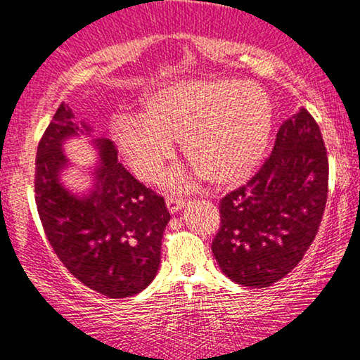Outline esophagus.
Instances as JSON below:
<instances>
[{
	"instance_id": "esophagus-1",
	"label": "esophagus",
	"mask_w": 360,
	"mask_h": 360,
	"mask_svg": "<svg viewBox=\"0 0 360 360\" xmlns=\"http://www.w3.org/2000/svg\"><path fill=\"white\" fill-rule=\"evenodd\" d=\"M186 200L182 199V197H176V195H168L166 197V207H168V210L171 214H176V212L181 210L182 207H184Z\"/></svg>"
}]
</instances>
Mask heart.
<instances>
[{
	"label": "heart",
	"instance_id": "obj_1",
	"mask_svg": "<svg viewBox=\"0 0 360 360\" xmlns=\"http://www.w3.org/2000/svg\"><path fill=\"white\" fill-rule=\"evenodd\" d=\"M272 109L259 89L230 79H191L145 101L139 117H120L114 141L140 179L155 182L182 140L187 161L212 186H235L264 158Z\"/></svg>",
	"mask_w": 360,
	"mask_h": 360
}]
</instances>
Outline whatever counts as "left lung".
I'll return each instance as SVG.
<instances>
[{
	"label": "left lung",
	"instance_id": "1",
	"mask_svg": "<svg viewBox=\"0 0 360 360\" xmlns=\"http://www.w3.org/2000/svg\"><path fill=\"white\" fill-rule=\"evenodd\" d=\"M328 197V156L307 109L287 119L274 150L245 186L220 200L212 241L220 269L245 287H269L303 259Z\"/></svg>",
	"mask_w": 360,
	"mask_h": 360
}]
</instances>
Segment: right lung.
Segmentation results:
<instances>
[{"instance_id": "1", "label": "right lung", "mask_w": 360, "mask_h": 360, "mask_svg": "<svg viewBox=\"0 0 360 360\" xmlns=\"http://www.w3.org/2000/svg\"><path fill=\"white\" fill-rule=\"evenodd\" d=\"M62 103L44 131L35 158V204L45 236L63 266L86 287L125 298L148 287L161 259V240L171 219L165 199L141 184L117 160L110 140L98 139L99 161L88 194L60 181L68 166L63 143L89 135Z\"/></svg>"}]
</instances>
